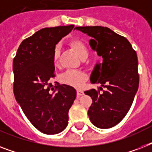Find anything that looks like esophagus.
I'll return each instance as SVG.
<instances>
[{"mask_svg": "<svg viewBox=\"0 0 152 152\" xmlns=\"http://www.w3.org/2000/svg\"><path fill=\"white\" fill-rule=\"evenodd\" d=\"M76 92H77V98L81 97V96H82V95H83V94H84V93H83V91H82V90H80V89H78V90H77V91H76Z\"/></svg>", "mask_w": 152, "mask_h": 152, "instance_id": "obj_1", "label": "esophagus"}]
</instances>
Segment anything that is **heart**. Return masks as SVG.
<instances>
[{
    "instance_id": "obj_1",
    "label": "heart",
    "mask_w": 152,
    "mask_h": 152,
    "mask_svg": "<svg viewBox=\"0 0 152 152\" xmlns=\"http://www.w3.org/2000/svg\"><path fill=\"white\" fill-rule=\"evenodd\" d=\"M70 46L80 59L85 60L88 58L89 55V50L87 45L83 41L77 39L73 40L70 42ZM60 53H61L60 47L59 46H57L53 51V64L56 67L58 66L59 64ZM59 79L60 81L64 84L76 88H80L83 87L85 81L87 80L88 76L86 75L85 72L79 70H67L61 74Z\"/></svg>"
}]
</instances>
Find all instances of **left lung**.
Returning a JSON list of instances; mask_svg holds the SVG:
<instances>
[{
	"instance_id": "8db88e82",
	"label": "left lung",
	"mask_w": 152,
	"mask_h": 152,
	"mask_svg": "<svg viewBox=\"0 0 152 152\" xmlns=\"http://www.w3.org/2000/svg\"><path fill=\"white\" fill-rule=\"evenodd\" d=\"M88 34L93 50L102 58L91 75V82L100 83V90L84 91L92 99L88 116L93 125L110 129L118 125L129 110L139 87L138 60L136 51L125 37L108 27H76ZM102 86V88L101 87Z\"/></svg>"
}]
</instances>
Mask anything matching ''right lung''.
<instances>
[{"label": "right lung", "instance_id": "1", "mask_svg": "<svg viewBox=\"0 0 152 152\" xmlns=\"http://www.w3.org/2000/svg\"><path fill=\"white\" fill-rule=\"evenodd\" d=\"M73 28L69 25L39 30L21 42L13 60L15 100L32 125L45 134H57L67 127L76 99L74 88L56 82L51 88L50 83L55 76V46Z\"/></svg>", "mask_w": 152, "mask_h": 152}]
</instances>
